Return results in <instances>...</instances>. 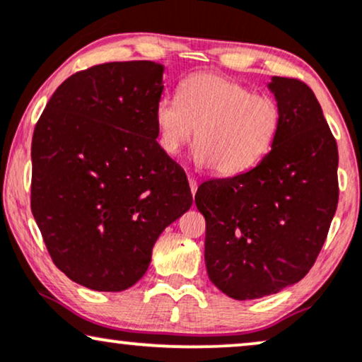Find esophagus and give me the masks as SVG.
<instances>
[{
  "label": "esophagus",
  "instance_id": "obj_1",
  "mask_svg": "<svg viewBox=\"0 0 362 362\" xmlns=\"http://www.w3.org/2000/svg\"><path fill=\"white\" fill-rule=\"evenodd\" d=\"M189 185H190V190H192V194L195 195L197 189H199V184H197V180H195L194 177H189Z\"/></svg>",
  "mask_w": 362,
  "mask_h": 362
}]
</instances>
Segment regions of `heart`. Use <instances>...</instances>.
Here are the masks:
<instances>
[{"label":"heart","mask_w":362,"mask_h":362,"mask_svg":"<svg viewBox=\"0 0 362 362\" xmlns=\"http://www.w3.org/2000/svg\"><path fill=\"white\" fill-rule=\"evenodd\" d=\"M153 120L165 156L177 157L195 136V165L233 177L268 156L281 127V110L276 100L231 77L199 72L182 81L177 99L157 100Z\"/></svg>","instance_id":"heart-1"}]
</instances>
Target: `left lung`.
<instances>
[{
  "label": "left lung",
  "mask_w": 362,
  "mask_h": 362,
  "mask_svg": "<svg viewBox=\"0 0 362 362\" xmlns=\"http://www.w3.org/2000/svg\"><path fill=\"white\" fill-rule=\"evenodd\" d=\"M281 127L252 170L204 182L195 204L206 221L210 281L233 300H257L306 276L338 206V146L305 83L272 77Z\"/></svg>",
  "instance_id": "8db88e82"
}]
</instances>
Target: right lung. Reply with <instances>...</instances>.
<instances>
[{
	"mask_svg": "<svg viewBox=\"0 0 362 362\" xmlns=\"http://www.w3.org/2000/svg\"><path fill=\"white\" fill-rule=\"evenodd\" d=\"M163 66L105 62L62 83L31 144V210L52 262L95 291H124L192 206L184 168L160 151Z\"/></svg>",
	"mask_w": 362,
	"mask_h": 362,
	"instance_id": "right-lung-1",
	"label": "right lung"
}]
</instances>
